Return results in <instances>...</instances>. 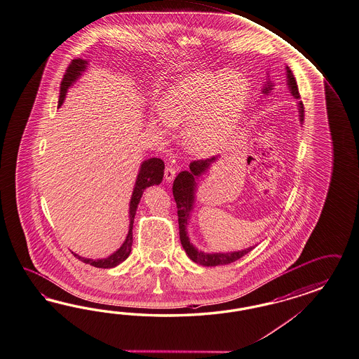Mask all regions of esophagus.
<instances>
[{"label":"esophagus","instance_id":"1","mask_svg":"<svg viewBox=\"0 0 359 359\" xmlns=\"http://www.w3.org/2000/svg\"><path fill=\"white\" fill-rule=\"evenodd\" d=\"M175 175H176V170H175L174 165H167L165 170V180L167 183H171L175 179Z\"/></svg>","mask_w":359,"mask_h":359}]
</instances>
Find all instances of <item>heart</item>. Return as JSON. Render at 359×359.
Returning a JSON list of instances; mask_svg holds the SVG:
<instances>
[{
	"label": "heart",
	"mask_w": 359,
	"mask_h": 359,
	"mask_svg": "<svg viewBox=\"0 0 359 359\" xmlns=\"http://www.w3.org/2000/svg\"><path fill=\"white\" fill-rule=\"evenodd\" d=\"M248 97V82L235 72H194L165 88L147 126L159 135H167L170 126H184L187 151L208 158L226 145Z\"/></svg>",
	"instance_id": "1"
}]
</instances>
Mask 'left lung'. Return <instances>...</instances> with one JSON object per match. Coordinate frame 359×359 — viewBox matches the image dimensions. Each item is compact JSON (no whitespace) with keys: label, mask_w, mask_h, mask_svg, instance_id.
Returning a JSON list of instances; mask_svg holds the SVG:
<instances>
[{"label":"left lung","mask_w":359,"mask_h":359,"mask_svg":"<svg viewBox=\"0 0 359 359\" xmlns=\"http://www.w3.org/2000/svg\"><path fill=\"white\" fill-rule=\"evenodd\" d=\"M286 85L290 91L291 95L295 99H299V90L295 77L289 67H286ZM274 88V83L268 78L262 88V94L269 95L271 90ZM298 112H299V120L303 123L304 120V108L303 103L298 102ZM218 159V156H213L210 159L205 161H194L189 165L188 171H182L180 174L175 177L174 185H172V194H174L175 201L177 206V217H179V233H180V242L184 248L185 253L188 257L203 266H217V265H226L239 260L244 255L252 251L255 247H248L239 251L233 252H205L203 250H198L194 243L189 239L188 233V226L191 222L192 214H194V204H196V194L200 182L214 162Z\"/></svg>","instance_id":"1"}]
</instances>
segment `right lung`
<instances>
[{
    "mask_svg": "<svg viewBox=\"0 0 359 359\" xmlns=\"http://www.w3.org/2000/svg\"><path fill=\"white\" fill-rule=\"evenodd\" d=\"M88 61L82 60V58H77V60L72 61V64L69 65L65 74H64V78L61 81L58 107L62 106L69 88H72L78 78L82 76V73L88 69ZM163 172H165V163L159 158L146 159L140 165L136 183H135V188H133V194H132L130 203H129V230L126 233V241L120 245L118 250H116L114 253H111L106 259H97V260L82 257L77 253H74V256H77L81 262L90 264L95 268H104V269L115 268L118 264L126 262L128 256L130 255V251H132V243H133L132 229H133V222H135L137 206L140 204L141 197H142V194L145 192L146 188H149L151 185L161 184V182L163 179Z\"/></svg>",
    "mask_w": 359,
    "mask_h": 359,
    "instance_id": "right-lung-1",
    "label": "right lung"
}]
</instances>
